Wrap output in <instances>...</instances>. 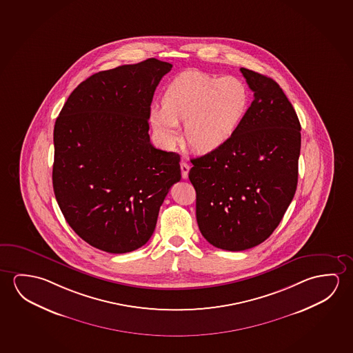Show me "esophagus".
I'll list each match as a JSON object with an SVG mask.
<instances>
[{
    "label": "esophagus",
    "instance_id": "34e87169",
    "mask_svg": "<svg viewBox=\"0 0 353 353\" xmlns=\"http://www.w3.org/2000/svg\"><path fill=\"white\" fill-rule=\"evenodd\" d=\"M190 166L185 161L181 163V171H182V179H185L188 177Z\"/></svg>",
    "mask_w": 353,
    "mask_h": 353
}]
</instances>
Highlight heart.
Listing matches in <instances>:
<instances>
[{
  "label": "heart",
  "mask_w": 353,
  "mask_h": 353,
  "mask_svg": "<svg viewBox=\"0 0 353 353\" xmlns=\"http://www.w3.org/2000/svg\"><path fill=\"white\" fill-rule=\"evenodd\" d=\"M250 106V92L232 76L221 78L187 72L176 77L161 95V110L152 109L149 122L160 141L172 148L179 125L193 150L216 152L232 139Z\"/></svg>",
  "instance_id": "1"
}]
</instances>
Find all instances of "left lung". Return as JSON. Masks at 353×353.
<instances>
[{
    "mask_svg": "<svg viewBox=\"0 0 353 353\" xmlns=\"http://www.w3.org/2000/svg\"><path fill=\"white\" fill-rule=\"evenodd\" d=\"M254 92L243 122L225 147L192 159L196 223L220 250L264 242L292 201L299 181L301 125L276 81L241 68Z\"/></svg>",
    "mask_w": 353,
    "mask_h": 353,
    "instance_id": "1",
    "label": "left lung"
}]
</instances>
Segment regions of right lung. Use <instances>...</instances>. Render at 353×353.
<instances>
[{
    "label": "right lung",
    "mask_w": 353,
    "mask_h": 353,
    "mask_svg": "<svg viewBox=\"0 0 353 353\" xmlns=\"http://www.w3.org/2000/svg\"><path fill=\"white\" fill-rule=\"evenodd\" d=\"M149 59L99 72L67 99L54 130L52 185L65 221L98 250L121 254L152 237L179 155L152 147L154 92L171 71Z\"/></svg>",
    "instance_id": "1"
}]
</instances>
